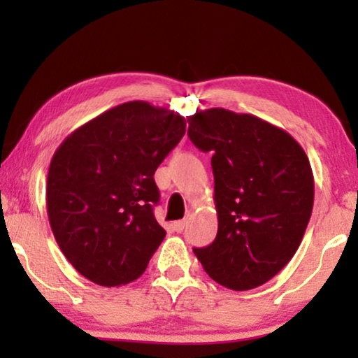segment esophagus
<instances>
[{"label":"esophagus","instance_id":"1","mask_svg":"<svg viewBox=\"0 0 358 358\" xmlns=\"http://www.w3.org/2000/svg\"><path fill=\"white\" fill-rule=\"evenodd\" d=\"M185 227H187V220H179V222L174 223V229L178 233H182Z\"/></svg>","mask_w":358,"mask_h":358}]
</instances>
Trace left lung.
<instances>
[{
  "mask_svg": "<svg viewBox=\"0 0 358 358\" xmlns=\"http://www.w3.org/2000/svg\"><path fill=\"white\" fill-rule=\"evenodd\" d=\"M187 135L212 153L218 233L194 252L210 278L243 292L275 277L295 256L310 222L315 179L308 156L285 130L251 114L207 109Z\"/></svg>",
  "mask_w": 358,
  "mask_h": 358,
  "instance_id": "8db88e82",
  "label": "left lung"
}]
</instances>
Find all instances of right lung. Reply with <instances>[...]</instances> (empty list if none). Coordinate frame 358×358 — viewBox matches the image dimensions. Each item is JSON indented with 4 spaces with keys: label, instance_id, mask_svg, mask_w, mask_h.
Returning a JSON list of instances; mask_svg holds the SVG:
<instances>
[{
    "label": "right lung",
    "instance_id": "obj_1",
    "mask_svg": "<svg viewBox=\"0 0 358 358\" xmlns=\"http://www.w3.org/2000/svg\"><path fill=\"white\" fill-rule=\"evenodd\" d=\"M185 134V119L131 101L76 129L47 178V213L68 262L102 287L134 282L166 236L153 208L155 171Z\"/></svg>",
    "mask_w": 358,
    "mask_h": 358
}]
</instances>
